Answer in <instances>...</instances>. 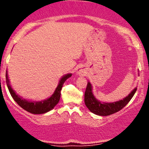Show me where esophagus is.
Listing matches in <instances>:
<instances>
[{
    "label": "esophagus",
    "mask_w": 149,
    "mask_h": 149,
    "mask_svg": "<svg viewBox=\"0 0 149 149\" xmlns=\"http://www.w3.org/2000/svg\"><path fill=\"white\" fill-rule=\"evenodd\" d=\"M77 73L78 74H79L80 76H85V73H86V71H85V68L83 67V66H80L77 70Z\"/></svg>",
    "instance_id": "34e87169"
}]
</instances>
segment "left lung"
<instances>
[{
	"mask_svg": "<svg viewBox=\"0 0 149 149\" xmlns=\"http://www.w3.org/2000/svg\"><path fill=\"white\" fill-rule=\"evenodd\" d=\"M136 91V88H135L127 97L118 102L113 103H102L95 98L92 92V85L90 83H88L85 92V104L89 110L96 115L109 116L119 111L125 107L134 96Z\"/></svg>",
	"mask_w": 149,
	"mask_h": 149,
	"instance_id": "left-lung-1",
	"label": "left lung"
}]
</instances>
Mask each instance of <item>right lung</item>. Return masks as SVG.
<instances>
[{
    "instance_id": "obj_1",
    "label": "right lung",
    "mask_w": 149,
    "mask_h": 149,
    "mask_svg": "<svg viewBox=\"0 0 149 149\" xmlns=\"http://www.w3.org/2000/svg\"><path fill=\"white\" fill-rule=\"evenodd\" d=\"M71 76V74H67L65 75L64 77L61 78V79L59 81V85H58L57 88H56L54 94L49 99L44 101H41V102H28V101L23 100L21 97H19L17 95H16V93H15L14 90L12 89L11 86L10 85V81L9 79H8V72L6 71V73L7 85H8V90H9L11 96L13 97V98L14 99L15 102L18 104V105L20 106L22 109H24L26 111L31 113L33 114L45 113L48 112L50 110H52L53 108L57 105L58 102H59V99H60L61 90L62 88L63 84L66 81V80Z\"/></svg>"
}]
</instances>
